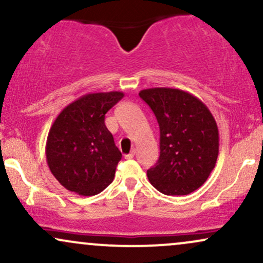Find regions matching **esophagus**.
Segmentation results:
<instances>
[{
	"label": "esophagus",
	"mask_w": 263,
	"mask_h": 263,
	"mask_svg": "<svg viewBox=\"0 0 263 263\" xmlns=\"http://www.w3.org/2000/svg\"><path fill=\"white\" fill-rule=\"evenodd\" d=\"M135 153H136L135 149H132L131 152L128 153V155H125V158H126V159H132V158H134V157H135Z\"/></svg>",
	"instance_id": "34e87169"
}]
</instances>
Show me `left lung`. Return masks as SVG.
<instances>
[{
    "mask_svg": "<svg viewBox=\"0 0 263 263\" xmlns=\"http://www.w3.org/2000/svg\"><path fill=\"white\" fill-rule=\"evenodd\" d=\"M159 125V153L147 171L149 183L165 195H186L203 185L219 155V129L204 102L171 87L141 90Z\"/></svg>",
    "mask_w": 263,
    "mask_h": 263,
    "instance_id": "1",
    "label": "left lung"
}]
</instances>
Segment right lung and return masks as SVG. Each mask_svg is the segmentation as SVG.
I'll return each mask as SVG.
<instances>
[{
	"label": "right lung",
	"instance_id": "1",
	"mask_svg": "<svg viewBox=\"0 0 263 263\" xmlns=\"http://www.w3.org/2000/svg\"><path fill=\"white\" fill-rule=\"evenodd\" d=\"M123 96L121 91L86 93L63 108L53 122L45 156L65 189L90 197L114 180L122 155L105 125V115Z\"/></svg>",
	"mask_w": 263,
	"mask_h": 263
}]
</instances>
